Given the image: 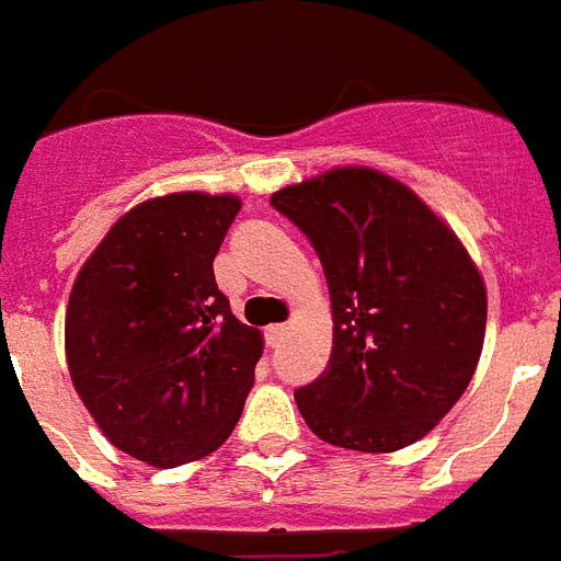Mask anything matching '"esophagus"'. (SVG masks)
I'll return each mask as SVG.
<instances>
[{
    "label": "esophagus",
    "mask_w": 561,
    "mask_h": 561,
    "mask_svg": "<svg viewBox=\"0 0 561 561\" xmlns=\"http://www.w3.org/2000/svg\"><path fill=\"white\" fill-rule=\"evenodd\" d=\"M285 335H288V327H285V323L267 327V344H271V347H279L282 341H285Z\"/></svg>",
    "instance_id": "34e87169"
}]
</instances>
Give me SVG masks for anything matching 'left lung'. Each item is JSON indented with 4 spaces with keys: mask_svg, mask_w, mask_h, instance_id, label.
I'll list each match as a JSON object with an SVG mask.
<instances>
[{
    "mask_svg": "<svg viewBox=\"0 0 561 561\" xmlns=\"http://www.w3.org/2000/svg\"><path fill=\"white\" fill-rule=\"evenodd\" d=\"M271 203L309 234L332 297V356L294 391L299 414L335 447L403 450L450 412L480 365V267L412 187L374 167H335Z\"/></svg>",
    "mask_w": 561,
    "mask_h": 561,
    "instance_id": "1",
    "label": "left lung"
}]
</instances>
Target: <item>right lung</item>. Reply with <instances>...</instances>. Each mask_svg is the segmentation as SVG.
Instances as JSON below:
<instances>
[{"instance_id": "1", "label": "right lung", "mask_w": 561, "mask_h": 561, "mask_svg": "<svg viewBox=\"0 0 561 561\" xmlns=\"http://www.w3.org/2000/svg\"><path fill=\"white\" fill-rule=\"evenodd\" d=\"M241 199L182 191L111 226L72 282L64 350L76 394L117 450L176 468L232 435L264 337L214 282Z\"/></svg>"}]
</instances>
